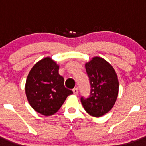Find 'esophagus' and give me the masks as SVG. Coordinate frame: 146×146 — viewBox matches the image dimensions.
<instances>
[{"mask_svg": "<svg viewBox=\"0 0 146 146\" xmlns=\"http://www.w3.org/2000/svg\"><path fill=\"white\" fill-rule=\"evenodd\" d=\"M73 94H74L75 95H78V88H74V89H73Z\"/></svg>", "mask_w": 146, "mask_h": 146, "instance_id": "obj_1", "label": "esophagus"}]
</instances>
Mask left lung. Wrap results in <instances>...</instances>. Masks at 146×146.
Returning a JSON list of instances; mask_svg holds the SVG:
<instances>
[{"label":"left lung","mask_w":146,"mask_h":146,"mask_svg":"<svg viewBox=\"0 0 146 146\" xmlns=\"http://www.w3.org/2000/svg\"><path fill=\"white\" fill-rule=\"evenodd\" d=\"M90 83V95L80 101L88 114L100 117L108 113L115 104L119 94V80L111 64L101 57H93L85 64Z\"/></svg>","instance_id":"left-lung-1"}]
</instances>
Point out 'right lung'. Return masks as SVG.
I'll return each instance as SVG.
<instances>
[{
	"mask_svg": "<svg viewBox=\"0 0 146 146\" xmlns=\"http://www.w3.org/2000/svg\"><path fill=\"white\" fill-rule=\"evenodd\" d=\"M59 66L50 57L34 65L28 74L25 93L35 111L46 117L58 111L73 92L64 87V79L58 73Z\"/></svg>",
	"mask_w": 146,
	"mask_h": 146,
	"instance_id": "1",
	"label": "right lung"
}]
</instances>
